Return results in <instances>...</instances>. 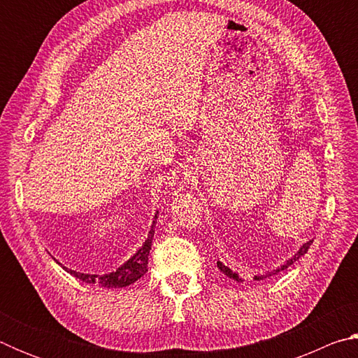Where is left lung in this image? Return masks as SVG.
<instances>
[{
	"label": "left lung",
	"instance_id": "left-lung-1",
	"mask_svg": "<svg viewBox=\"0 0 358 358\" xmlns=\"http://www.w3.org/2000/svg\"><path fill=\"white\" fill-rule=\"evenodd\" d=\"M311 243H313V240H310V241H306L305 245H301L300 246V250L296 251L292 257L290 259H287L286 262L284 264H281L280 266H276V268H273V270H270V271H265V273H259V275H256L254 276V281H262V280H266V278H270V276H275V275H278L280 273V271H282V270H286L287 266H290L292 265L295 260H299L301 256H305V254L308 252V250H310V246H311ZM217 268H220L224 275H226L227 278H230V280H234V281H237V282H243L245 280L243 278H240V275L237 273V271H234V270H230L227 265H224L221 260H217Z\"/></svg>",
	"mask_w": 358,
	"mask_h": 358
}]
</instances>
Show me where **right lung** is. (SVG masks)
<instances>
[{
    "label": "right lung",
    "mask_w": 358,
    "mask_h": 358,
    "mask_svg": "<svg viewBox=\"0 0 358 358\" xmlns=\"http://www.w3.org/2000/svg\"><path fill=\"white\" fill-rule=\"evenodd\" d=\"M153 224H151V229L148 232L147 240L143 241V245L138 248L136 251L134 256H131L123 265H120L117 270L110 271V273L106 275H90V273H80V271L71 270V268H63L71 273L72 276L78 278L83 282L88 284H96V286H101L104 289H121L129 286V284L136 282L137 280L147 273V266H148V254L151 250V241H153V235H155V226H156V220H157V211L153 217ZM58 262V260H57ZM59 264V262H58Z\"/></svg>",
    "instance_id": "obj_1"
}]
</instances>
